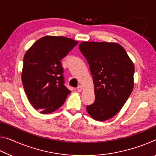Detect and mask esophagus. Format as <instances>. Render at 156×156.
<instances>
[{
    "label": "esophagus",
    "instance_id": "obj_1",
    "mask_svg": "<svg viewBox=\"0 0 156 156\" xmlns=\"http://www.w3.org/2000/svg\"><path fill=\"white\" fill-rule=\"evenodd\" d=\"M83 87L82 86V85H79V86H78V87H77V90H78V91H79V92H80V91H82V90H83Z\"/></svg>",
    "mask_w": 156,
    "mask_h": 156
}]
</instances>
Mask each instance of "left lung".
Returning a JSON list of instances; mask_svg holds the SVG:
<instances>
[{
	"instance_id": "obj_1",
	"label": "left lung",
	"mask_w": 156,
	"mask_h": 156,
	"mask_svg": "<svg viewBox=\"0 0 156 156\" xmlns=\"http://www.w3.org/2000/svg\"><path fill=\"white\" fill-rule=\"evenodd\" d=\"M93 78L95 101L87 106L91 117L105 121L120 112L133 91L135 67L117 43L81 42L79 44Z\"/></svg>"
}]
</instances>
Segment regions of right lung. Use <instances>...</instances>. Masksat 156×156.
<instances>
[{
  "mask_svg": "<svg viewBox=\"0 0 156 156\" xmlns=\"http://www.w3.org/2000/svg\"><path fill=\"white\" fill-rule=\"evenodd\" d=\"M78 43L65 36H45L26 51L21 78L34 109L46 114L64 104L71 91L64 85L61 60Z\"/></svg>",
  "mask_w": 156,
  "mask_h": 156,
  "instance_id": "obj_1",
  "label": "right lung"
}]
</instances>
